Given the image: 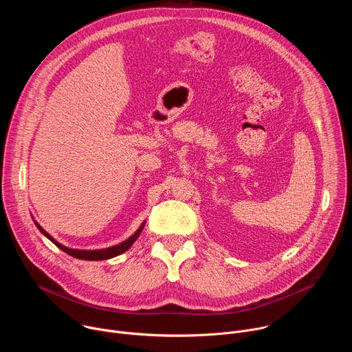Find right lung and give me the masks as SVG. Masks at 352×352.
I'll return each instance as SVG.
<instances>
[{
  "label": "right lung",
  "mask_w": 352,
  "mask_h": 352,
  "mask_svg": "<svg viewBox=\"0 0 352 352\" xmlns=\"http://www.w3.org/2000/svg\"><path fill=\"white\" fill-rule=\"evenodd\" d=\"M34 224L40 230V232H43V235H45L56 246H58L61 250H64L65 254H68V255H71V256H74L76 259H82V261H106V259H111L114 256H118V255L124 254L125 250H128L133 245V242L138 239V236L140 235V232H142V230L144 227V223H143L132 236H129L126 241H124V242H121L118 245H114L111 248L97 249V250H80V249H71V248H67V246L61 245L52 235L47 234L36 221H34Z\"/></svg>",
  "instance_id": "1"
}]
</instances>
